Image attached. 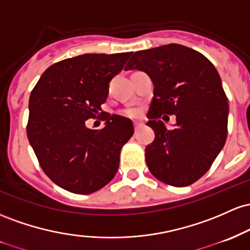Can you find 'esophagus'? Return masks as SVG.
Listing matches in <instances>:
<instances>
[{"instance_id": "obj_1", "label": "esophagus", "mask_w": 250, "mask_h": 250, "mask_svg": "<svg viewBox=\"0 0 250 250\" xmlns=\"http://www.w3.org/2000/svg\"><path fill=\"white\" fill-rule=\"evenodd\" d=\"M143 126H144V123H143V122H134V130H136V131L140 130Z\"/></svg>"}]
</instances>
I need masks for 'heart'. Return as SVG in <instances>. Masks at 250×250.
Instances as JSON below:
<instances>
[{
  "mask_svg": "<svg viewBox=\"0 0 250 250\" xmlns=\"http://www.w3.org/2000/svg\"><path fill=\"white\" fill-rule=\"evenodd\" d=\"M124 113L127 117L136 118V117H139L140 116V113H142V110H140L139 107H128V108H126V110L124 111Z\"/></svg>",
  "mask_w": 250,
  "mask_h": 250,
  "instance_id": "1",
  "label": "heart"
}]
</instances>
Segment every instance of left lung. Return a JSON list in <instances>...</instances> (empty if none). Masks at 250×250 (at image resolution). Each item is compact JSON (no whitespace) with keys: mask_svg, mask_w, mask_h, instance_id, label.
I'll list each match as a JSON object with an SVG mask.
<instances>
[{"mask_svg":"<svg viewBox=\"0 0 250 250\" xmlns=\"http://www.w3.org/2000/svg\"><path fill=\"white\" fill-rule=\"evenodd\" d=\"M125 69L145 72L155 86L147 113L155 131L145 148L148 170L169 186H190L210 169L228 133L229 105L218 72L200 52L177 43L131 53ZM162 114H175V128L165 127Z\"/></svg>","mask_w":250,"mask_h":250,"instance_id":"1","label":"left lung"}]
</instances>
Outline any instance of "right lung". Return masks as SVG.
<instances>
[{
    "mask_svg": "<svg viewBox=\"0 0 250 250\" xmlns=\"http://www.w3.org/2000/svg\"><path fill=\"white\" fill-rule=\"evenodd\" d=\"M131 53L83 54L52 64L29 97L27 136L42 170L57 186L87 195L110 183L133 124L106 114L102 130L86 126L106 102L110 81Z\"/></svg>",
    "mask_w": 250,
    "mask_h": 250,
    "instance_id": "right-lung-1",
    "label": "right lung"
}]
</instances>
